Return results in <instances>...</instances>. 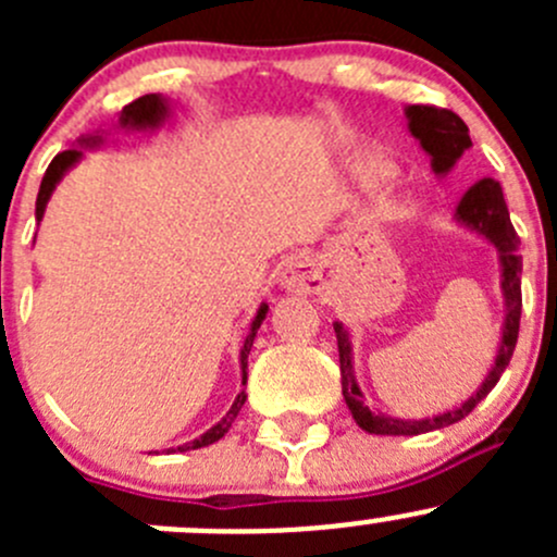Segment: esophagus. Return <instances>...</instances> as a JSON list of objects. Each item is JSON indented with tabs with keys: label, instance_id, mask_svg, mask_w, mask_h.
Wrapping results in <instances>:
<instances>
[{
	"label": "esophagus",
	"instance_id": "esophagus-1",
	"mask_svg": "<svg viewBox=\"0 0 557 557\" xmlns=\"http://www.w3.org/2000/svg\"><path fill=\"white\" fill-rule=\"evenodd\" d=\"M280 285L296 296L318 294L320 285H323V274H320L318 263L310 261V258H290L285 263L283 274H280Z\"/></svg>",
	"mask_w": 557,
	"mask_h": 557
}]
</instances>
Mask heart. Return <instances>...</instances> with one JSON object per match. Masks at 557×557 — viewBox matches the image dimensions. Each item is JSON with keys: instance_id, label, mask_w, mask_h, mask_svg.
Segmentation results:
<instances>
[{"instance_id": "obj_1", "label": "heart", "mask_w": 557, "mask_h": 557, "mask_svg": "<svg viewBox=\"0 0 557 557\" xmlns=\"http://www.w3.org/2000/svg\"><path fill=\"white\" fill-rule=\"evenodd\" d=\"M361 177L367 180V183H380V180L387 177V170L383 164H369L361 170Z\"/></svg>"}]
</instances>
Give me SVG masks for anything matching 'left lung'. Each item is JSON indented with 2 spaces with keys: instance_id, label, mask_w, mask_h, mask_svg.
<instances>
[{
  "instance_id": "obj_1",
  "label": "left lung",
  "mask_w": 557,
  "mask_h": 557,
  "mask_svg": "<svg viewBox=\"0 0 557 557\" xmlns=\"http://www.w3.org/2000/svg\"><path fill=\"white\" fill-rule=\"evenodd\" d=\"M407 115V128L420 148L431 156V170L434 174H447L458 164L463 150L471 148L469 126L455 115L453 110H442V107H425V104H409L404 110ZM455 221L460 226L471 228L474 234L485 237L487 243L498 250V261H502V294H504V329L502 342H498L496 361H493L491 372H487L485 383L476 387L471 398H466L460 407L450 409V412L434 414V418L423 420H401L391 418L385 412H374L363 404V393L356 383L352 374V345L350 334L345 325L336 320V345H339V372H342V396H345L347 407H350L352 420L361 425L369 434H383V436H418L429 434V431L445 429V425L458 423L463 420L487 393L498 383L504 369L512 361L515 345H518V331H520V310H522V294H520V274H522V256L518 252L520 237L515 234L512 221H509L507 201H504L502 185L493 177H482L480 183L471 185L463 194V199L455 207Z\"/></svg>"
}]
</instances>
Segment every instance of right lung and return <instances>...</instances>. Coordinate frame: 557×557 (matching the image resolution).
Here are the masks:
<instances>
[{
  "label": "right lung",
  "mask_w": 557,
  "mask_h": 557,
  "mask_svg": "<svg viewBox=\"0 0 557 557\" xmlns=\"http://www.w3.org/2000/svg\"><path fill=\"white\" fill-rule=\"evenodd\" d=\"M166 115H170V102H166V99L161 97V94H145V97L134 99L132 104L123 107L121 117H117V126H121V128H134V132H143V128L161 126V123L166 121ZM102 143H104V139L99 137V134H97V137H83L81 139V148L64 150V153H59L53 161H50V166H48V170H45L42 183H39L37 210H35L37 221H42L45 207H48V199H50V194H53L55 185H59V180L64 177V174L70 172L72 166H75L77 161L83 159V150H86V148H97V145H102ZM267 312H269V305L258 307L256 318H252V323H250V331H247V336H245L243 350H239V367H243V385L247 383V356H250L252 339H256V334H258V329H261V323H263V318H267ZM245 398H247L245 391H239L237 398H234L232 409H228V412L223 414V420H218V423L212 425L210 431H205V434H201L199 440L185 442V445H180L177 450H170V453L199 450V447H207V445H212V442L221 440V436H226L228 429H232L234 418H237L239 409H243Z\"/></svg>",
  "instance_id": "right-lung-1"
}]
</instances>
